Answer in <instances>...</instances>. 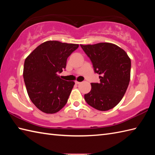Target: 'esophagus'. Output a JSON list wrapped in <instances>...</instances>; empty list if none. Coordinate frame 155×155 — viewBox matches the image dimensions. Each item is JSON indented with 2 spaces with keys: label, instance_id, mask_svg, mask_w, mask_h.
<instances>
[{
  "label": "esophagus",
  "instance_id": "34e87169",
  "mask_svg": "<svg viewBox=\"0 0 155 155\" xmlns=\"http://www.w3.org/2000/svg\"><path fill=\"white\" fill-rule=\"evenodd\" d=\"M75 83L77 84H79L81 83V82H78V81H75Z\"/></svg>",
  "mask_w": 155,
  "mask_h": 155
}]
</instances>
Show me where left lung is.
Listing matches in <instances>:
<instances>
[{
  "instance_id": "obj_1",
  "label": "left lung",
  "mask_w": 155,
  "mask_h": 155,
  "mask_svg": "<svg viewBox=\"0 0 155 155\" xmlns=\"http://www.w3.org/2000/svg\"><path fill=\"white\" fill-rule=\"evenodd\" d=\"M100 74L99 83H91V91L84 94L87 103L97 110L106 111L119 103L128 88L131 61L127 52L109 42L81 45Z\"/></svg>"
}]
</instances>
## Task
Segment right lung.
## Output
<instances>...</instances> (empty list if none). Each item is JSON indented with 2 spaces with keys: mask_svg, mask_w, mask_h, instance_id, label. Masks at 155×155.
<instances>
[{
  "mask_svg": "<svg viewBox=\"0 0 155 155\" xmlns=\"http://www.w3.org/2000/svg\"><path fill=\"white\" fill-rule=\"evenodd\" d=\"M78 44L48 41L36 48L25 59L23 78L30 99L39 110L56 113L67 104L74 81H67L58 73L66 68L67 58Z\"/></svg>",
  "mask_w": 155,
  "mask_h": 155,
  "instance_id": "right-lung-1",
  "label": "right lung"
}]
</instances>
